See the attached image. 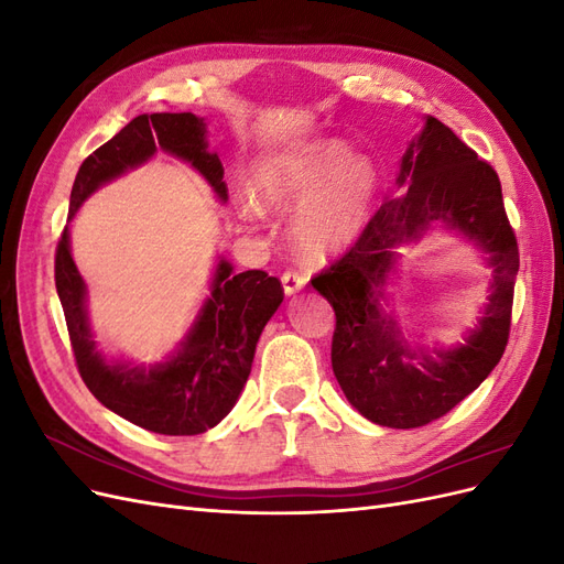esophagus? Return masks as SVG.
<instances>
[{
	"label": "esophagus",
	"mask_w": 564,
	"mask_h": 564,
	"mask_svg": "<svg viewBox=\"0 0 564 564\" xmlns=\"http://www.w3.org/2000/svg\"><path fill=\"white\" fill-rule=\"evenodd\" d=\"M282 286H284V294L292 296L296 292H301V289L305 286V278L301 275V272H294V270H286L282 275Z\"/></svg>",
	"instance_id": "1"
}]
</instances>
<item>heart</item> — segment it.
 <instances>
[{
	"label": "heart",
	"instance_id": "b5f03b06",
	"mask_svg": "<svg viewBox=\"0 0 564 564\" xmlns=\"http://www.w3.org/2000/svg\"><path fill=\"white\" fill-rule=\"evenodd\" d=\"M251 185L237 202L245 220L261 224L265 209H296V247L311 259H327L362 235L377 195V169L344 141L329 139L272 152L256 166Z\"/></svg>",
	"mask_w": 564,
	"mask_h": 564
}]
</instances>
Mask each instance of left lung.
I'll use <instances>...</instances> for the list:
<instances>
[{
  "label": "left lung",
  "mask_w": 564,
  "mask_h": 564,
  "mask_svg": "<svg viewBox=\"0 0 564 564\" xmlns=\"http://www.w3.org/2000/svg\"><path fill=\"white\" fill-rule=\"evenodd\" d=\"M398 185H406L404 195L386 199L357 242L311 284L336 313L332 367L348 402L371 423L419 429L445 416L499 365L520 253L497 172L440 119L425 117L404 152ZM431 223L468 236L495 270L478 327L464 345L433 354L409 347L380 305L394 249L415 241Z\"/></svg>",
  "instance_id": "obj_1"
}]
</instances>
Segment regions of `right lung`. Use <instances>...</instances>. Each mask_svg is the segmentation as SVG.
<instances>
[{"label": "right lung", "mask_w": 564, "mask_h": 564, "mask_svg": "<svg viewBox=\"0 0 564 564\" xmlns=\"http://www.w3.org/2000/svg\"><path fill=\"white\" fill-rule=\"evenodd\" d=\"M160 150L191 162L220 202L228 199L224 164L209 152L207 124L193 112L139 115L82 162L70 193L73 220L82 202L100 185L141 166ZM212 294L166 362L131 367L108 362L96 350L87 317V284L70 253L65 226L56 249V292L82 381L110 412L160 435H199L228 416L249 379L256 344L284 299L278 278L263 270L232 272L220 259Z\"/></svg>", "instance_id": "obj_1"}]
</instances>
